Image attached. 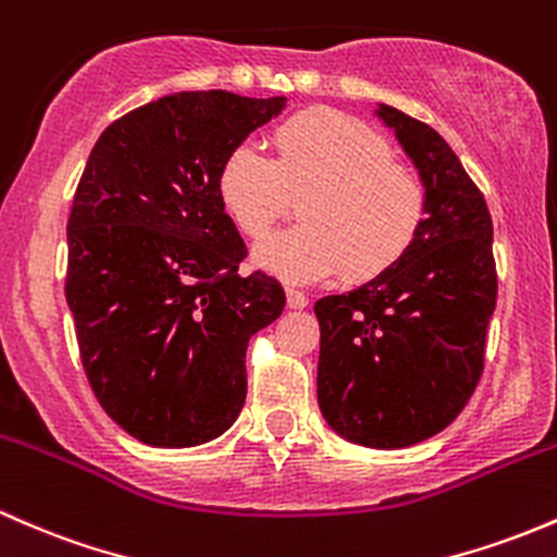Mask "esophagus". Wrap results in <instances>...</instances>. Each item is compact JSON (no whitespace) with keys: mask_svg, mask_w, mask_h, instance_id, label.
<instances>
[{"mask_svg":"<svg viewBox=\"0 0 557 557\" xmlns=\"http://www.w3.org/2000/svg\"><path fill=\"white\" fill-rule=\"evenodd\" d=\"M286 305H289V308H305V305H308V295L295 289V286H286Z\"/></svg>","mask_w":557,"mask_h":557,"instance_id":"obj_1","label":"esophagus"}]
</instances>
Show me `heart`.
Masks as SVG:
<instances>
[{
	"label": "heart",
	"instance_id": "b5f03b06",
	"mask_svg": "<svg viewBox=\"0 0 557 557\" xmlns=\"http://www.w3.org/2000/svg\"><path fill=\"white\" fill-rule=\"evenodd\" d=\"M273 159L249 143L220 161L214 190L231 223L260 242L302 199V225L268 238L257 262L289 281L382 276L420 242L430 214L422 172L393 143L334 109L292 113L271 135Z\"/></svg>",
	"mask_w": 557,
	"mask_h": 557
}]
</instances>
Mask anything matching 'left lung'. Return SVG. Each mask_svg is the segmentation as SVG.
<instances>
[{
    "mask_svg": "<svg viewBox=\"0 0 557 557\" xmlns=\"http://www.w3.org/2000/svg\"><path fill=\"white\" fill-rule=\"evenodd\" d=\"M380 116L428 181L430 214L398 265L315 302L319 406L352 444L404 448L457 420L481 382L496 308L494 225L444 137L391 106Z\"/></svg>",
    "mask_w": 557,
    "mask_h": 557,
    "instance_id": "left-lung-1",
    "label": "left lung"
}]
</instances>
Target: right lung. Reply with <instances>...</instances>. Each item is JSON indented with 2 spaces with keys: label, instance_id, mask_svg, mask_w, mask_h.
<instances>
[{
  "label": "right lung",
  "instance_id": "obj_1",
  "mask_svg": "<svg viewBox=\"0 0 557 557\" xmlns=\"http://www.w3.org/2000/svg\"><path fill=\"white\" fill-rule=\"evenodd\" d=\"M286 98L164 95L109 124L69 214L65 300L106 414L148 446H196L247 398V343L284 289L242 273L247 244L214 190L220 161Z\"/></svg>",
  "mask_w": 557,
  "mask_h": 557
}]
</instances>
